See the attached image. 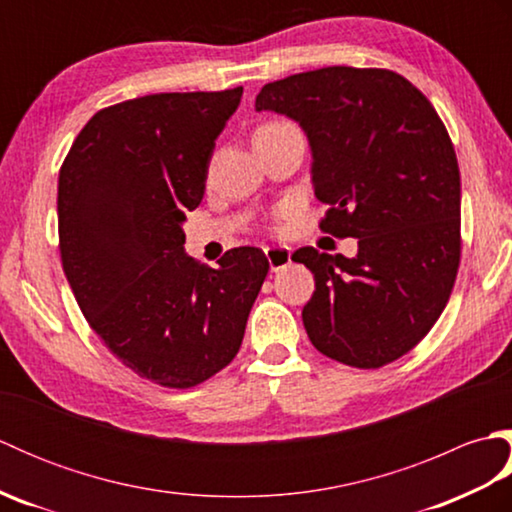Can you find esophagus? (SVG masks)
Returning <instances> with one entry per match:
<instances>
[{"mask_svg":"<svg viewBox=\"0 0 512 512\" xmlns=\"http://www.w3.org/2000/svg\"><path fill=\"white\" fill-rule=\"evenodd\" d=\"M290 255H292V250L288 246H268L266 248V257H268V264L273 273H277V270L286 268L290 264Z\"/></svg>","mask_w":512,"mask_h":512,"instance_id":"1","label":"esophagus"}]
</instances>
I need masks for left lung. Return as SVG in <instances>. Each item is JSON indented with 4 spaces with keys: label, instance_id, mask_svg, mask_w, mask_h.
<instances>
[{
    "label": "left lung",
    "instance_id": "obj_1",
    "mask_svg": "<svg viewBox=\"0 0 512 512\" xmlns=\"http://www.w3.org/2000/svg\"><path fill=\"white\" fill-rule=\"evenodd\" d=\"M257 112L301 125L321 231L356 237V257L299 248L312 270L303 306L312 345L376 369L416 347L438 321L460 266V169L447 127L405 76L332 65L268 83Z\"/></svg>",
    "mask_w": 512,
    "mask_h": 512
}]
</instances>
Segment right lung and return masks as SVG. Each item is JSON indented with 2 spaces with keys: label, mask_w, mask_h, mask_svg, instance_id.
<instances>
[{
  "label": "right lung",
  "mask_w": 512,
  "mask_h": 512,
  "mask_svg": "<svg viewBox=\"0 0 512 512\" xmlns=\"http://www.w3.org/2000/svg\"><path fill=\"white\" fill-rule=\"evenodd\" d=\"M244 88L169 92L96 112L59 171L63 273L90 328L140 378L173 389L233 361L268 275L262 248L209 268L184 253L215 140Z\"/></svg>",
  "instance_id": "obj_1"
}]
</instances>
